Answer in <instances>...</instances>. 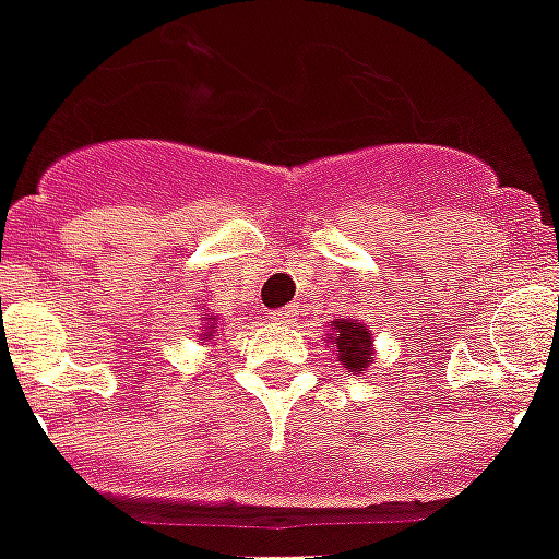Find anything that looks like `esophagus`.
<instances>
[{"label": "esophagus", "instance_id": "34e87169", "mask_svg": "<svg viewBox=\"0 0 559 559\" xmlns=\"http://www.w3.org/2000/svg\"><path fill=\"white\" fill-rule=\"evenodd\" d=\"M293 317H296V308H293V305H287V308H281V311L269 313V320L278 322V325H287V322H293Z\"/></svg>", "mask_w": 559, "mask_h": 559}]
</instances>
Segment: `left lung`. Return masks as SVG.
Returning <instances> with one entry per match:
<instances>
[{"label":"left lung","mask_w":559,"mask_h":559,"mask_svg":"<svg viewBox=\"0 0 559 559\" xmlns=\"http://www.w3.org/2000/svg\"><path fill=\"white\" fill-rule=\"evenodd\" d=\"M334 329H337V334H334V343H337V358L346 364V370H349V373L364 370L367 361H370V341H373L370 332L364 329L361 322H355V320L334 322Z\"/></svg>","instance_id":"1"}]
</instances>
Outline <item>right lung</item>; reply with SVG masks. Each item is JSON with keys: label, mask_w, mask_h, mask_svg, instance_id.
I'll return each mask as SVG.
<instances>
[{"label": "right lung", "mask_w": 559, "mask_h": 559, "mask_svg": "<svg viewBox=\"0 0 559 559\" xmlns=\"http://www.w3.org/2000/svg\"><path fill=\"white\" fill-rule=\"evenodd\" d=\"M206 320L213 322V320H216V317H206ZM213 332H216V322H213V325H206V334H213ZM206 334H204V337H206Z\"/></svg>", "instance_id": "1"}]
</instances>
